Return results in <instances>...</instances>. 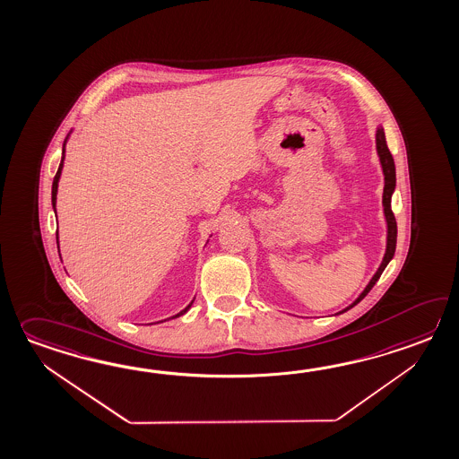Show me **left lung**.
<instances>
[{
    "mask_svg": "<svg viewBox=\"0 0 459 459\" xmlns=\"http://www.w3.org/2000/svg\"><path fill=\"white\" fill-rule=\"evenodd\" d=\"M376 142H377L378 158H380L382 171H384V179H385L384 195H382V204H384V214H385V219H387V250H385L382 264L378 266L377 273L372 276V280L368 281L366 290H364V291L360 293V296L357 298L356 301L349 306V307H346L344 311L354 307L359 301H362V299L366 298L367 293L372 290V286L377 283V280L380 278V275H382V272L385 270L388 262L394 258L395 247H397V222H395V215L392 212V205H390V203H392V194L395 191V183H397V178H395V163H394L392 153L388 152L387 142H385V133H384L382 126H378L377 128ZM344 311H341V313H344Z\"/></svg>",
    "mask_w": 459,
    "mask_h": 459,
    "instance_id": "obj_1",
    "label": "left lung"
}]
</instances>
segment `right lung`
I'll use <instances>...</instances> for the list:
<instances>
[{
    "instance_id": "right-lung-1",
    "label": "right lung",
    "mask_w": 459,
    "mask_h": 459,
    "mask_svg": "<svg viewBox=\"0 0 459 459\" xmlns=\"http://www.w3.org/2000/svg\"><path fill=\"white\" fill-rule=\"evenodd\" d=\"M62 166H64V150H62V160L61 164H59V169H57V173H56V176H54V181H52V207H54V209H56V197H57V184H59V178H61ZM56 238H57V232H56ZM193 303L194 299L193 301H191V303H189V305L184 307L183 311H181L179 315H176V316L173 317H178L181 316V315H184V313H186V311H187V309L191 307V305H193Z\"/></svg>"
}]
</instances>
